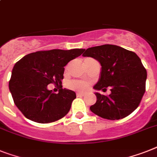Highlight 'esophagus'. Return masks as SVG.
Instances as JSON below:
<instances>
[{"label": "esophagus", "instance_id": "34e87169", "mask_svg": "<svg viewBox=\"0 0 157 157\" xmlns=\"http://www.w3.org/2000/svg\"><path fill=\"white\" fill-rule=\"evenodd\" d=\"M77 94V96H83L85 94H84V93H82V92H77V94Z\"/></svg>", "mask_w": 157, "mask_h": 157}]
</instances>
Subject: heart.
Masks as SVG:
<instances>
[{"mask_svg": "<svg viewBox=\"0 0 157 157\" xmlns=\"http://www.w3.org/2000/svg\"><path fill=\"white\" fill-rule=\"evenodd\" d=\"M89 86L87 82L83 81H79V80H75V81L71 82L69 83V87L73 89V90H86Z\"/></svg>", "mask_w": 157, "mask_h": 157, "instance_id": "obj_1", "label": "heart"}]
</instances>
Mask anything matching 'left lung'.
I'll list each match as a JSON object with an SVG mask.
<instances>
[{
	"label": "left lung",
	"mask_w": 157,
	"mask_h": 157,
	"mask_svg": "<svg viewBox=\"0 0 157 157\" xmlns=\"http://www.w3.org/2000/svg\"><path fill=\"white\" fill-rule=\"evenodd\" d=\"M83 57L100 63L99 81L93 86L96 103L90 106L93 113L107 120H120L136 109L145 92L147 71L136 53L115 45H103L84 49ZM110 87L109 96L101 95Z\"/></svg>",
	"instance_id": "left-lung-1"
}]
</instances>
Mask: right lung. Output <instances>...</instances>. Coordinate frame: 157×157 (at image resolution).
<instances>
[{"label":"right lung","mask_w":157,"mask_h":157,"mask_svg":"<svg viewBox=\"0 0 157 157\" xmlns=\"http://www.w3.org/2000/svg\"><path fill=\"white\" fill-rule=\"evenodd\" d=\"M84 49L51 50L27 54L14 65L9 87L14 103L27 119L47 124L64 117L76 98L62 86L64 67ZM61 86L58 94L48 90L50 83Z\"/></svg>","instance_id":"1"}]
</instances>
